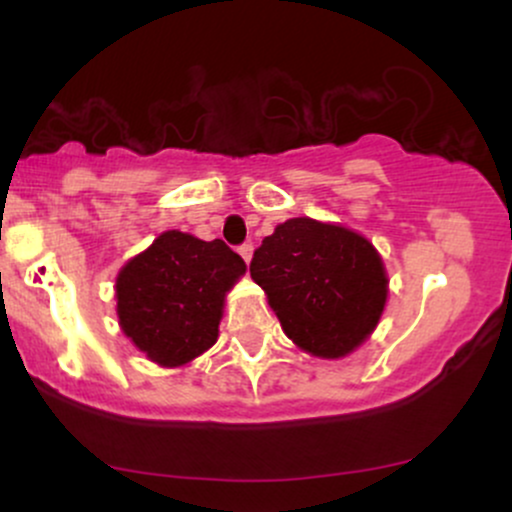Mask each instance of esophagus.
<instances>
[{"instance_id": "esophagus-1", "label": "esophagus", "mask_w": 512, "mask_h": 512, "mask_svg": "<svg viewBox=\"0 0 512 512\" xmlns=\"http://www.w3.org/2000/svg\"><path fill=\"white\" fill-rule=\"evenodd\" d=\"M252 250H255V248H252V245H250V243L240 245V248H238V252H240V257H243V260H245V262H250V260H252Z\"/></svg>"}]
</instances>
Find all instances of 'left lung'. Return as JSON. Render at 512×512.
Returning a JSON list of instances; mask_svg holds the SVG:
<instances>
[{"instance_id":"obj_1","label":"left lung","mask_w":512,"mask_h":512,"mask_svg":"<svg viewBox=\"0 0 512 512\" xmlns=\"http://www.w3.org/2000/svg\"><path fill=\"white\" fill-rule=\"evenodd\" d=\"M250 276L286 337L320 358H342L366 342L387 301V274L373 243L308 216L279 223L262 240Z\"/></svg>"}]
</instances>
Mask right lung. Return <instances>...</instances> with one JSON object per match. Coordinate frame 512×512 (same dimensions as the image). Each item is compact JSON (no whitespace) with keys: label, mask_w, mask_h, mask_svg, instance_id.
<instances>
[{"label":"right lung","mask_w":512,"mask_h":512,"mask_svg":"<svg viewBox=\"0 0 512 512\" xmlns=\"http://www.w3.org/2000/svg\"><path fill=\"white\" fill-rule=\"evenodd\" d=\"M245 269L223 240L161 233L117 274L122 332L158 366H185L216 344L223 298Z\"/></svg>","instance_id":"add662e5"}]
</instances>
